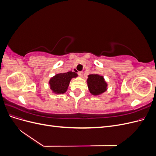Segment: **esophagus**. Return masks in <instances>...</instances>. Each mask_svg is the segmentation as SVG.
I'll return each instance as SVG.
<instances>
[{"instance_id":"esophagus-1","label":"esophagus","mask_w":156,"mask_h":156,"mask_svg":"<svg viewBox=\"0 0 156 156\" xmlns=\"http://www.w3.org/2000/svg\"><path fill=\"white\" fill-rule=\"evenodd\" d=\"M78 75H79L80 77H83V72H78Z\"/></svg>"}]
</instances>
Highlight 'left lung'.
<instances>
[{
    "label": "left lung",
    "mask_w": 156,
    "mask_h": 156,
    "mask_svg": "<svg viewBox=\"0 0 156 156\" xmlns=\"http://www.w3.org/2000/svg\"><path fill=\"white\" fill-rule=\"evenodd\" d=\"M89 92L93 96H99L107 91L108 84L103 76L98 74H90L87 79Z\"/></svg>",
    "instance_id": "8db88e82"
}]
</instances>
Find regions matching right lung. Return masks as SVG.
Instances as JSON below:
<instances>
[{
	"label": "right lung",
	"mask_w": 156,
	"mask_h": 156,
	"mask_svg": "<svg viewBox=\"0 0 156 156\" xmlns=\"http://www.w3.org/2000/svg\"><path fill=\"white\" fill-rule=\"evenodd\" d=\"M77 77V73L72 72L56 74L49 81L51 90L55 94H64L67 91L71 80Z\"/></svg>",
	"instance_id": "obj_1"
}]
</instances>
